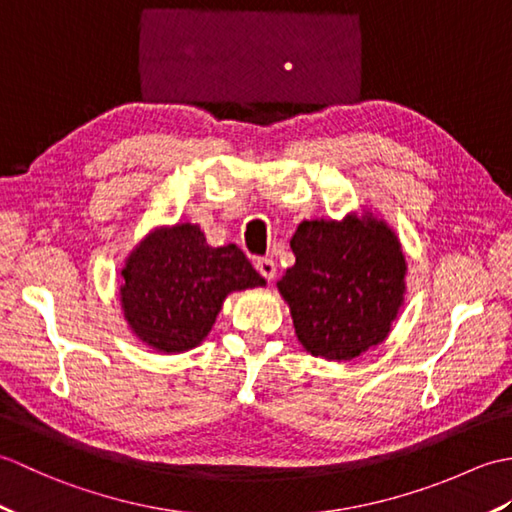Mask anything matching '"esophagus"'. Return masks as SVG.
I'll list each match as a JSON object with an SVG mask.
<instances>
[{"mask_svg": "<svg viewBox=\"0 0 512 512\" xmlns=\"http://www.w3.org/2000/svg\"><path fill=\"white\" fill-rule=\"evenodd\" d=\"M255 268L259 270V275H262V277L268 279V281H273V279L277 277V264L273 262V259H268V257L257 259Z\"/></svg>", "mask_w": 512, "mask_h": 512, "instance_id": "obj_1", "label": "esophagus"}]
</instances>
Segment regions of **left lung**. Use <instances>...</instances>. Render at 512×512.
<instances>
[{"instance_id": "left-lung-1", "label": "left lung", "mask_w": 512, "mask_h": 512, "mask_svg": "<svg viewBox=\"0 0 512 512\" xmlns=\"http://www.w3.org/2000/svg\"><path fill=\"white\" fill-rule=\"evenodd\" d=\"M297 262L277 281L299 343L312 356L352 361L380 345L398 317L407 262L396 233L372 213L301 222Z\"/></svg>"}]
</instances>
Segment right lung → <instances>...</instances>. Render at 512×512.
<instances>
[{
	"label": "right lung",
	"mask_w": 512,
	"mask_h": 512,
	"mask_svg": "<svg viewBox=\"0 0 512 512\" xmlns=\"http://www.w3.org/2000/svg\"><path fill=\"white\" fill-rule=\"evenodd\" d=\"M121 277L129 330L167 354L198 347L231 292L266 284L235 244L213 248L189 222L154 228L129 253Z\"/></svg>",
	"instance_id": "add662e5"
}]
</instances>
